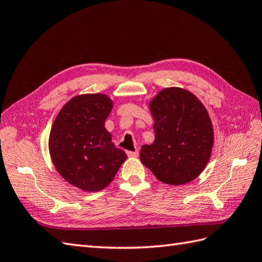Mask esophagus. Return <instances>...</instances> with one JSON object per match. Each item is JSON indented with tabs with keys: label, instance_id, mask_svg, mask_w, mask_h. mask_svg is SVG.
Instances as JSON below:
<instances>
[{
	"label": "esophagus",
	"instance_id": "34e87169",
	"mask_svg": "<svg viewBox=\"0 0 262 262\" xmlns=\"http://www.w3.org/2000/svg\"><path fill=\"white\" fill-rule=\"evenodd\" d=\"M126 155L129 157H138L139 155V151L138 150H135V151H126Z\"/></svg>",
	"mask_w": 262,
	"mask_h": 262
}]
</instances>
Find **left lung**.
Wrapping results in <instances>:
<instances>
[{"mask_svg":"<svg viewBox=\"0 0 262 262\" xmlns=\"http://www.w3.org/2000/svg\"><path fill=\"white\" fill-rule=\"evenodd\" d=\"M155 142L141 148L142 164L160 182L183 185L204 169L213 147V127L195 95L178 87L161 91L150 103Z\"/></svg>","mask_w":262,"mask_h":262,"instance_id":"1","label":"left lung"}]
</instances>
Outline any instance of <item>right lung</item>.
I'll use <instances>...</instances> for the list:
<instances>
[{
	"instance_id": "add662e5",
	"label": "right lung",
	"mask_w": 262,
	"mask_h": 262,
	"mask_svg": "<svg viewBox=\"0 0 262 262\" xmlns=\"http://www.w3.org/2000/svg\"><path fill=\"white\" fill-rule=\"evenodd\" d=\"M112 107L106 95L76 96L61 108L50 131L49 150L57 171L86 191L105 188L127 157L104 126Z\"/></svg>"
}]
</instances>
